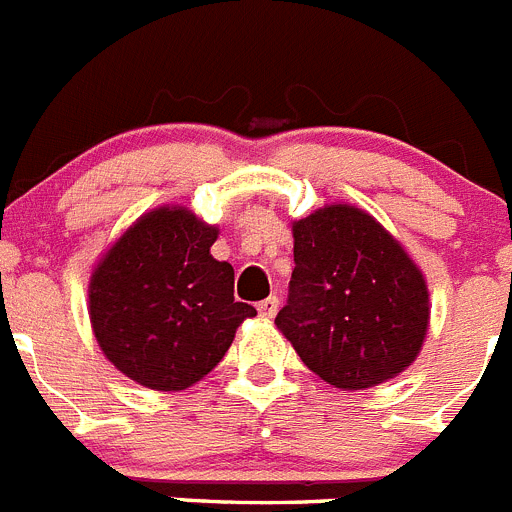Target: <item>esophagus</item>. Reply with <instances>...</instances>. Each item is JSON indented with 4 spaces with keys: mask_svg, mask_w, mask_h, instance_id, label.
<instances>
[{
    "mask_svg": "<svg viewBox=\"0 0 512 512\" xmlns=\"http://www.w3.org/2000/svg\"><path fill=\"white\" fill-rule=\"evenodd\" d=\"M257 313H260L262 319H273L275 313H278V298L270 296L265 298V301L257 303Z\"/></svg>",
    "mask_w": 512,
    "mask_h": 512,
    "instance_id": "1",
    "label": "esophagus"
}]
</instances>
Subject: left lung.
I'll use <instances>...</instances> for the list:
<instances>
[{
    "instance_id": "obj_1",
    "label": "left lung",
    "mask_w": 512,
    "mask_h": 512,
    "mask_svg": "<svg viewBox=\"0 0 512 512\" xmlns=\"http://www.w3.org/2000/svg\"><path fill=\"white\" fill-rule=\"evenodd\" d=\"M288 303L275 324L303 365L342 390H365L411 365L428 331V288L375 216L331 204L293 224Z\"/></svg>"
}]
</instances>
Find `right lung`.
I'll use <instances>...</instances> for the list:
<instances>
[{
    "mask_svg": "<svg viewBox=\"0 0 512 512\" xmlns=\"http://www.w3.org/2000/svg\"><path fill=\"white\" fill-rule=\"evenodd\" d=\"M219 229L183 206L147 211L96 262L89 316L104 357L150 390H186L255 316L234 267L211 257Z\"/></svg>",
    "mask_w": 512,
    "mask_h": 512,
    "instance_id": "1",
    "label": "right lung"
}]
</instances>
